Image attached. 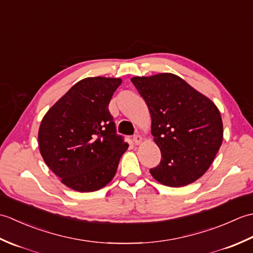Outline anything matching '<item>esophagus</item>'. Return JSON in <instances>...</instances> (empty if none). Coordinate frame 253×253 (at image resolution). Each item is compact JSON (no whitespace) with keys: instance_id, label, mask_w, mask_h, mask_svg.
I'll list each match as a JSON object with an SVG mask.
<instances>
[{"instance_id":"obj_1","label":"esophagus","mask_w":253,"mask_h":253,"mask_svg":"<svg viewBox=\"0 0 253 253\" xmlns=\"http://www.w3.org/2000/svg\"><path fill=\"white\" fill-rule=\"evenodd\" d=\"M132 139H133V142H135V144H137V146L142 142V137L139 135V133H137V135L133 136Z\"/></svg>"}]
</instances>
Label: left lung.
<instances>
[{
    "instance_id": "left-lung-1",
    "label": "left lung",
    "mask_w": 253,
    "mask_h": 253,
    "mask_svg": "<svg viewBox=\"0 0 253 253\" xmlns=\"http://www.w3.org/2000/svg\"><path fill=\"white\" fill-rule=\"evenodd\" d=\"M151 115V133L162 159L150 169L162 185L184 187L211 166L223 141L217 106L170 73L132 77Z\"/></svg>"
}]
</instances>
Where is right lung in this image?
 <instances>
[{
  "instance_id": "obj_1",
  "label": "right lung",
  "mask_w": 253,
  "mask_h": 253,
  "mask_svg": "<svg viewBox=\"0 0 253 253\" xmlns=\"http://www.w3.org/2000/svg\"><path fill=\"white\" fill-rule=\"evenodd\" d=\"M121 78L88 77L75 84L43 116L38 132L40 153L61 182L91 192L114 178L128 149L109 111Z\"/></svg>"
}]
</instances>
